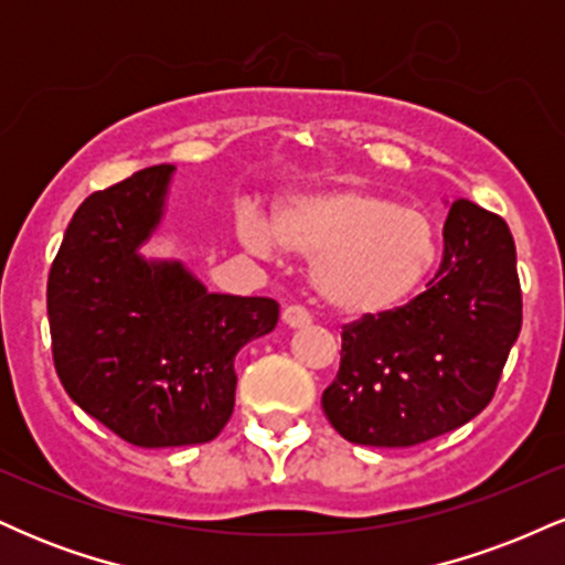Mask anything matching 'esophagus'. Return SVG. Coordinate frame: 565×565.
Instances as JSON below:
<instances>
[{"label": "esophagus", "instance_id": "obj_1", "mask_svg": "<svg viewBox=\"0 0 565 565\" xmlns=\"http://www.w3.org/2000/svg\"><path fill=\"white\" fill-rule=\"evenodd\" d=\"M281 321L287 323L289 329H302L310 323V313L302 308V305H287L281 313Z\"/></svg>", "mask_w": 565, "mask_h": 565}]
</instances>
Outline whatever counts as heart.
I'll return each instance as SVG.
<instances>
[{"label":"heart","instance_id":"obj_1","mask_svg":"<svg viewBox=\"0 0 565 565\" xmlns=\"http://www.w3.org/2000/svg\"><path fill=\"white\" fill-rule=\"evenodd\" d=\"M238 238L270 257L278 244L310 263L319 300L348 319L391 313L414 295L438 260L430 220L364 185H329L297 193L274 220L244 215Z\"/></svg>","mask_w":565,"mask_h":565}]
</instances>
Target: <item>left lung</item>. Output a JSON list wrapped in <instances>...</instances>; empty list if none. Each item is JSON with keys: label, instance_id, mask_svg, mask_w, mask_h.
Segmentation results:
<instances>
[{"label": "left lung", "instance_id": "left-lung-1", "mask_svg": "<svg viewBox=\"0 0 565 565\" xmlns=\"http://www.w3.org/2000/svg\"><path fill=\"white\" fill-rule=\"evenodd\" d=\"M515 244L502 217L451 201L444 260L423 295L342 329L337 380L321 395L350 444L404 449L489 406L521 332Z\"/></svg>", "mask_w": 565, "mask_h": 565}]
</instances>
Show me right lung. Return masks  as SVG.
Here are the masks:
<instances>
[{"label": "right lung", "mask_w": 565, "mask_h": 565, "mask_svg": "<svg viewBox=\"0 0 565 565\" xmlns=\"http://www.w3.org/2000/svg\"><path fill=\"white\" fill-rule=\"evenodd\" d=\"M172 174V164L148 167L84 199L47 281L63 387L142 449L215 438L236 401L233 359L278 321L270 297L206 291L180 260L140 255L164 217Z\"/></svg>", "instance_id": "obj_1"}]
</instances>
